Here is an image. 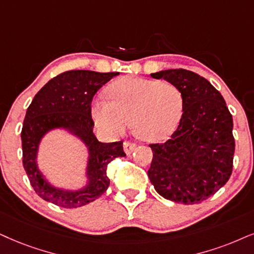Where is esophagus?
<instances>
[{"instance_id":"obj_1","label":"esophagus","mask_w":254,"mask_h":254,"mask_svg":"<svg viewBox=\"0 0 254 254\" xmlns=\"http://www.w3.org/2000/svg\"><path fill=\"white\" fill-rule=\"evenodd\" d=\"M123 146L127 155H130V153H132V151L137 147V143L132 142V140H125L123 143Z\"/></svg>"}]
</instances>
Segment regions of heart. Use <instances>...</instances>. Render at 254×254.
Segmentation results:
<instances>
[{
    "label": "heart",
    "mask_w": 254,
    "mask_h": 254,
    "mask_svg": "<svg viewBox=\"0 0 254 254\" xmlns=\"http://www.w3.org/2000/svg\"><path fill=\"white\" fill-rule=\"evenodd\" d=\"M109 98L97 99L92 107L98 127L116 134L132 121L134 133L149 142L173 133L184 111L182 90L169 81L125 77L109 88Z\"/></svg>",
    "instance_id": "obj_1"
}]
</instances>
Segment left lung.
<instances>
[{"label":"left lung","mask_w":254,"mask_h":254,"mask_svg":"<svg viewBox=\"0 0 254 254\" xmlns=\"http://www.w3.org/2000/svg\"><path fill=\"white\" fill-rule=\"evenodd\" d=\"M151 77L182 90L184 111L169 140L150 144L153 157L147 176L162 197L185 205L201 203L232 175V115L220 92L198 73L169 69Z\"/></svg>","instance_id":"8db88e82"}]
</instances>
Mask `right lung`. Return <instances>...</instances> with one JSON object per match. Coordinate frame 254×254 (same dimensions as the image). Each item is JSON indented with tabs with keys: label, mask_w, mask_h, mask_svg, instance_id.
I'll use <instances>...</instances> for the list:
<instances>
[{
	"label": "right lung",
	"mask_w": 254,
	"mask_h": 254,
	"mask_svg": "<svg viewBox=\"0 0 254 254\" xmlns=\"http://www.w3.org/2000/svg\"><path fill=\"white\" fill-rule=\"evenodd\" d=\"M118 72L70 70L51 78L35 96L25 114L22 127V162L35 192L44 200L63 208H76L101 197L110 185L109 163L124 157L123 142L102 143L92 132L91 103L96 92ZM66 127L89 146L90 182L81 191L70 192L53 188L44 181L36 165L38 143L54 127Z\"/></svg>",
	"instance_id": "right-lung-1"
}]
</instances>
